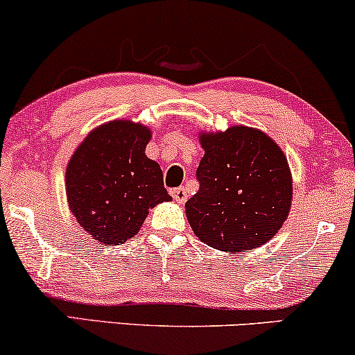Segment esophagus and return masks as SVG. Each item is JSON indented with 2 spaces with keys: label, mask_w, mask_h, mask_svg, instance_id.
Returning a JSON list of instances; mask_svg holds the SVG:
<instances>
[{
  "label": "esophagus",
  "mask_w": 355,
  "mask_h": 355,
  "mask_svg": "<svg viewBox=\"0 0 355 355\" xmlns=\"http://www.w3.org/2000/svg\"><path fill=\"white\" fill-rule=\"evenodd\" d=\"M169 194L173 196V199L176 200V202H186L187 200V192L184 187H174V189L169 191Z\"/></svg>",
  "instance_id": "esophagus-1"
}]
</instances>
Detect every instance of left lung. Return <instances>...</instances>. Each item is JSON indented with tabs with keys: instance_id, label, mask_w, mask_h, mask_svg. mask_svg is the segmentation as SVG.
Instances as JSON below:
<instances>
[{
	"instance_id": "8db88e82",
	"label": "left lung",
	"mask_w": 355,
	"mask_h": 355,
	"mask_svg": "<svg viewBox=\"0 0 355 355\" xmlns=\"http://www.w3.org/2000/svg\"><path fill=\"white\" fill-rule=\"evenodd\" d=\"M199 191L186 202L200 242L222 252L257 248L273 239L290 212L286 156L263 131L232 126L200 137Z\"/></svg>"
}]
</instances>
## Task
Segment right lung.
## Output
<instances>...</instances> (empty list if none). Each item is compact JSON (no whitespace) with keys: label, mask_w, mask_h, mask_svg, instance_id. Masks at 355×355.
<instances>
[{"label":"right lung","mask_w":355,"mask_h":355,"mask_svg":"<svg viewBox=\"0 0 355 355\" xmlns=\"http://www.w3.org/2000/svg\"><path fill=\"white\" fill-rule=\"evenodd\" d=\"M150 138L146 126L115 120L92 131L69 161V207L98 242H126L150 209L171 200L159 164L144 155Z\"/></svg>","instance_id":"right-lung-1"}]
</instances>
